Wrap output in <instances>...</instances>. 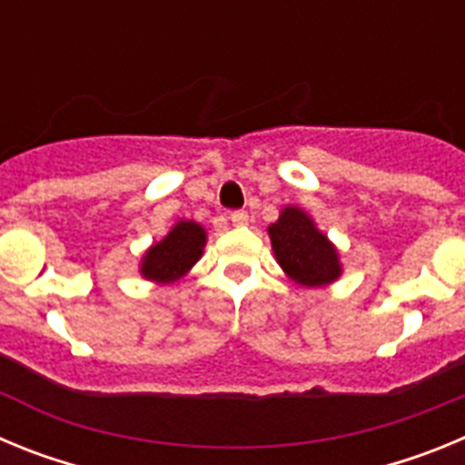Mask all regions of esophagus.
I'll list each match as a JSON object with an SVG mask.
<instances>
[{"mask_svg": "<svg viewBox=\"0 0 465 465\" xmlns=\"http://www.w3.org/2000/svg\"><path fill=\"white\" fill-rule=\"evenodd\" d=\"M230 223H232V225H246V223H249V213H246V212H230Z\"/></svg>", "mask_w": 465, "mask_h": 465, "instance_id": "34e87169", "label": "esophagus"}]
</instances>
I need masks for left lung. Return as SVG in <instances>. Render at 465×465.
Listing matches in <instances>:
<instances>
[{"label":"left lung","mask_w":465,"mask_h":465,"mask_svg":"<svg viewBox=\"0 0 465 465\" xmlns=\"http://www.w3.org/2000/svg\"><path fill=\"white\" fill-rule=\"evenodd\" d=\"M268 235L279 268L298 286L322 289L342 277L338 246L298 204L282 209L279 219L268 225Z\"/></svg>","instance_id":"8db88e82"}]
</instances>
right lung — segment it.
Returning <instances> with one entry per match:
<instances>
[{
    "instance_id": "add662e5",
    "label": "right lung",
    "mask_w": 465,
    "mask_h": 465,
    "mask_svg": "<svg viewBox=\"0 0 465 465\" xmlns=\"http://www.w3.org/2000/svg\"><path fill=\"white\" fill-rule=\"evenodd\" d=\"M204 244H207V230L197 221L179 219L163 240L143 252L139 274L153 283L179 282L203 258Z\"/></svg>"
}]
</instances>
